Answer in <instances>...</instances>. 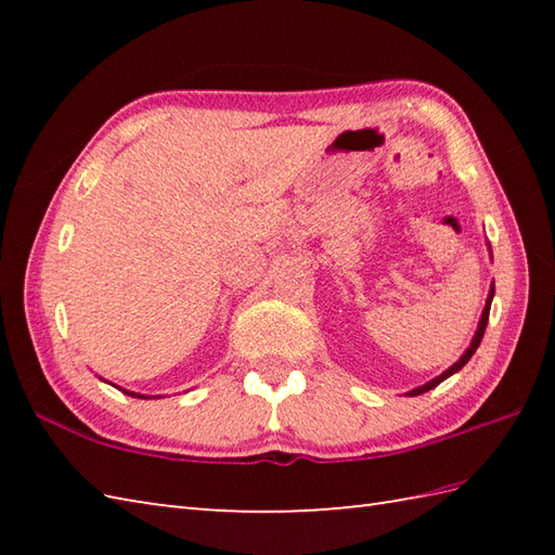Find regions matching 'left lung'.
<instances>
[{"label":"left lung","instance_id":"8db88e82","mask_svg":"<svg viewBox=\"0 0 555 555\" xmlns=\"http://www.w3.org/2000/svg\"><path fill=\"white\" fill-rule=\"evenodd\" d=\"M491 298H493V288H491V293H489V300H487V308H485V312H481V320H479V328H477V334H475V338H473V344H469V348L465 350V356L460 358L453 367H448L441 376H436V379H431L429 384H424V386H420V388H415V391H410L408 396H420V393H424V391H431L434 386H439L443 379H448V376L451 374H455L457 370H463L465 364H467V360L475 356V350L479 348V344H481V338H485V332H487V324H489V310H491Z\"/></svg>","mask_w":555,"mask_h":555}]
</instances>
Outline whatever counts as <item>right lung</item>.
Listing matches in <instances>:
<instances>
[{"instance_id": "add662e5", "label": "right lung", "mask_w": 555, "mask_h": 555, "mask_svg": "<svg viewBox=\"0 0 555 555\" xmlns=\"http://www.w3.org/2000/svg\"><path fill=\"white\" fill-rule=\"evenodd\" d=\"M128 396H135V393H128ZM138 398H143V396H138Z\"/></svg>"}]
</instances>
